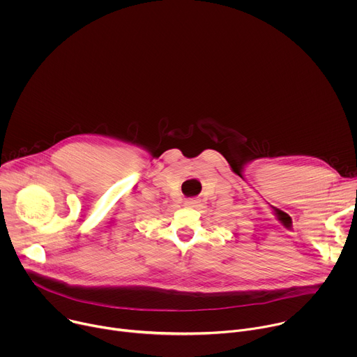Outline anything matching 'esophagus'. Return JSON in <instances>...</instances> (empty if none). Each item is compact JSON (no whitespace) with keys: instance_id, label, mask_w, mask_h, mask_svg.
I'll list each match as a JSON object with an SVG mask.
<instances>
[{"instance_id":"34e87169","label":"esophagus","mask_w":357,"mask_h":357,"mask_svg":"<svg viewBox=\"0 0 357 357\" xmlns=\"http://www.w3.org/2000/svg\"><path fill=\"white\" fill-rule=\"evenodd\" d=\"M196 205H197V199H195V197L185 200V206H188V208H195Z\"/></svg>"}]
</instances>
